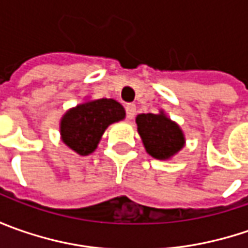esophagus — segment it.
Here are the masks:
<instances>
[{"label": "esophagus", "instance_id": "obj_1", "mask_svg": "<svg viewBox=\"0 0 248 248\" xmlns=\"http://www.w3.org/2000/svg\"><path fill=\"white\" fill-rule=\"evenodd\" d=\"M135 113H137V106H135V105L129 103V105H127V106H125V114H127V119L128 120L134 119Z\"/></svg>", "mask_w": 248, "mask_h": 248}]
</instances>
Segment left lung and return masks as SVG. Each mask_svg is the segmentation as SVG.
<instances>
[{
	"mask_svg": "<svg viewBox=\"0 0 248 248\" xmlns=\"http://www.w3.org/2000/svg\"><path fill=\"white\" fill-rule=\"evenodd\" d=\"M137 124L146 152L155 158H170L184 146L185 138L182 131L163 113L139 114Z\"/></svg>",
	"mask_w": 248,
	"mask_h": 248,
	"instance_id": "1",
	"label": "left lung"
}]
</instances>
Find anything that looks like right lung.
Here are the masks:
<instances>
[{"instance_id":"add662e5","label":"right lung","mask_w":248,"mask_h":248,"mask_svg":"<svg viewBox=\"0 0 248 248\" xmlns=\"http://www.w3.org/2000/svg\"><path fill=\"white\" fill-rule=\"evenodd\" d=\"M125 117L124 108L114 99H96L78 105L63 116V142L81 156L92 153L105 129Z\"/></svg>"}]
</instances>
